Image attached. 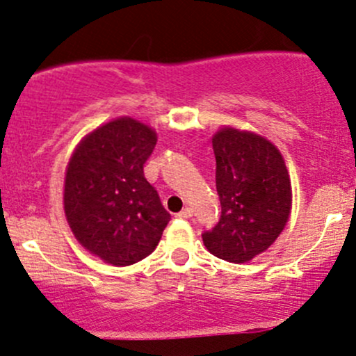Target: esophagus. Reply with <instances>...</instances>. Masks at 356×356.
I'll list each match as a JSON object with an SVG mask.
<instances>
[{"instance_id":"esophagus-1","label":"esophagus","mask_w":356,"mask_h":356,"mask_svg":"<svg viewBox=\"0 0 356 356\" xmlns=\"http://www.w3.org/2000/svg\"><path fill=\"white\" fill-rule=\"evenodd\" d=\"M191 215H193V210H191V208H188V207H186L184 210H181V211H179V213H177V217H179V218H189V217H191Z\"/></svg>"}]
</instances>
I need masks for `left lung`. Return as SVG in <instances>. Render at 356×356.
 I'll use <instances>...</instances> for the list:
<instances>
[{"instance_id":"8db88e82","label":"left lung","mask_w":356,"mask_h":356,"mask_svg":"<svg viewBox=\"0 0 356 356\" xmlns=\"http://www.w3.org/2000/svg\"><path fill=\"white\" fill-rule=\"evenodd\" d=\"M218 224L203 243L217 258L246 264L284 231L293 204L289 172L277 146L250 131L222 127L213 134Z\"/></svg>"}]
</instances>
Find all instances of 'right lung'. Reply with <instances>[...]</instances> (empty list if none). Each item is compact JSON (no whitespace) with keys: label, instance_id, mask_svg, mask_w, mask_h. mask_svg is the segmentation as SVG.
Masks as SVG:
<instances>
[{"label":"right lung","instance_id":"right-lung-1","mask_svg":"<svg viewBox=\"0 0 356 356\" xmlns=\"http://www.w3.org/2000/svg\"><path fill=\"white\" fill-rule=\"evenodd\" d=\"M155 145V129L118 117L86 134L68 160L63 184L68 225L89 253L115 267L153 253L170 220L143 172Z\"/></svg>","mask_w":356,"mask_h":356}]
</instances>
